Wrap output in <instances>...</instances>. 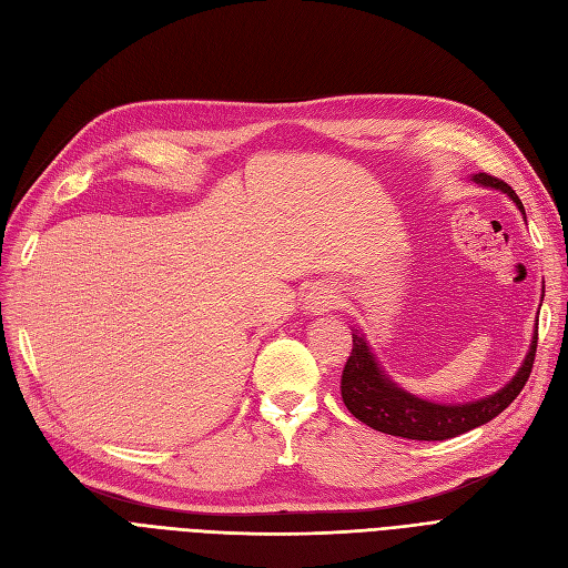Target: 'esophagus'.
<instances>
[{
  "instance_id": "1",
  "label": "esophagus",
  "mask_w": 568,
  "mask_h": 568,
  "mask_svg": "<svg viewBox=\"0 0 568 568\" xmlns=\"http://www.w3.org/2000/svg\"><path fill=\"white\" fill-rule=\"evenodd\" d=\"M335 304H337V295H335V290L331 285L321 283V285H314L308 290L306 311H311L314 316L325 314V311H331Z\"/></svg>"
}]
</instances>
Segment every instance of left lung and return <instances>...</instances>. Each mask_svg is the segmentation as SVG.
<instances>
[{
    "mask_svg": "<svg viewBox=\"0 0 568 568\" xmlns=\"http://www.w3.org/2000/svg\"><path fill=\"white\" fill-rule=\"evenodd\" d=\"M471 181L479 186L507 193L511 197V203L519 207V212L526 219L519 195L511 191V186L505 184V181L486 172L474 174ZM352 337V354L346 358L342 371V400L344 406L349 408V413L356 419H361L363 425L384 434L415 438V442H444V438H453L457 434H465L474 427L490 423L493 417L500 415L511 400L519 396L524 384L528 382L530 368H534L538 346V323L534 339H530L528 346V354L517 375L496 394L479 400H469V404H432V400L408 394L382 371V365L371 352L365 337L358 331H354Z\"/></svg>",
    "mask_w": 568,
    "mask_h": 568,
    "instance_id": "8db88e82",
    "label": "left lung"
}]
</instances>
